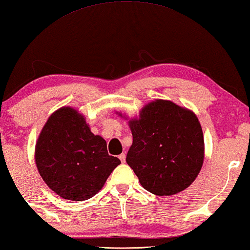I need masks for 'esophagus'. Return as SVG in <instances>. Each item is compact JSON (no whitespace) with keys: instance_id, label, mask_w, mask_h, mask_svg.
I'll list each match as a JSON object with an SVG mask.
<instances>
[{"instance_id":"esophagus-1","label":"esophagus","mask_w":250,"mask_h":250,"mask_svg":"<svg viewBox=\"0 0 250 250\" xmlns=\"http://www.w3.org/2000/svg\"><path fill=\"white\" fill-rule=\"evenodd\" d=\"M119 158L121 159L122 164H125V162H126V154L125 153H122L120 156H119Z\"/></svg>"}]
</instances>
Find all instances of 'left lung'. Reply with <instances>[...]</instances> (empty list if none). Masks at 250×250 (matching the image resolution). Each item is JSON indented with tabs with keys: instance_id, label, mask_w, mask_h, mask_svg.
<instances>
[{
	"instance_id": "obj_1",
	"label": "left lung",
	"mask_w": 250,
	"mask_h": 250,
	"mask_svg": "<svg viewBox=\"0 0 250 250\" xmlns=\"http://www.w3.org/2000/svg\"><path fill=\"white\" fill-rule=\"evenodd\" d=\"M121 118L128 120L116 111ZM132 144L126 162L141 186L156 196L176 195L197 179L204 138L197 115L171 101L155 99L128 121Z\"/></svg>"
}]
</instances>
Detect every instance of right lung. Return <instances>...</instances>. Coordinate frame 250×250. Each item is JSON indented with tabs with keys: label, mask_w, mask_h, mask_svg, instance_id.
Instances as JSON below:
<instances>
[{
	"label": "right lung",
	"mask_w": 250,
	"mask_h": 250,
	"mask_svg": "<svg viewBox=\"0 0 250 250\" xmlns=\"http://www.w3.org/2000/svg\"><path fill=\"white\" fill-rule=\"evenodd\" d=\"M35 164L48 187L65 200L84 201L104 187L121 160L94 135L84 115L62 107L49 116L35 146Z\"/></svg>",
	"instance_id": "1"
}]
</instances>
